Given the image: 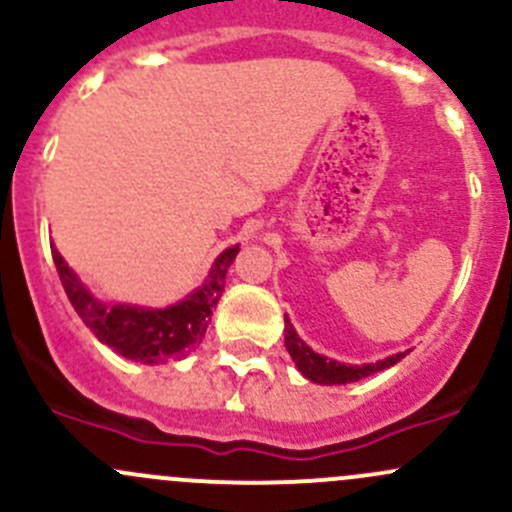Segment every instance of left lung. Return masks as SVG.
<instances>
[{
	"label": "left lung",
	"mask_w": 512,
	"mask_h": 512,
	"mask_svg": "<svg viewBox=\"0 0 512 512\" xmlns=\"http://www.w3.org/2000/svg\"><path fill=\"white\" fill-rule=\"evenodd\" d=\"M285 347L292 361L297 364V369L307 376L314 384H352V381L366 379V376L376 374V371H384L389 366H394L396 361H401L406 352H399L396 356H386V359L376 361V364H342V361L327 359V356L312 352L307 344L299 339V334L294 332L292 322L285 314Z\"/></svg>",
	"instance_id": "left-lung-1"
}]
</instances>
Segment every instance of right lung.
I'll return each mask as SVG.
<instances>
[{
  "instance_id": "add662e5",
  "label": "right lung",
  "mask_w": 512,
  "mask_h": 512,
  "mask_svg": "<svg viewBox=\"0 0 512 512\" xmlns=\"http://www.w3.org/2000/svg\"><path fill=\"white\" fill-rule=\"evenodd\" d=\"M237 252L240 247L235 245L218 255L203 287L188 294L183 302L165 309H143L133 304H103L66 265L59 250L51 247L56 272L76 314L96 334L98 342L141 364H165L168 359H178L203 342L210 314L218 299L223 297L225 275Z\"/></svg>"
}]
</instances>
